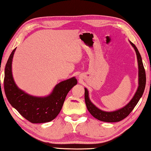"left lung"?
Masks as SVG:
<instances>
[{"label":"left lung","instance_id":"obj_1","mask_svg":"<svg viewBox=\"0 0 151 151\" xmlns=\"http://www.w3.org/2000/svg\"><path fill=\"white\" fill-rule=\"evenodd\" d=\"M132 46L134 48V49L137 54L138 66H139V87L137 90V92L135 93L134 96L131 100V101L127 104L126 106H124L122 109L114 111V112H104L99 110L98 108H96L91 102L90 101L88 96V91L85 88V104L87 108V110L91 113L93 117L98 119L99 120L106 122H120L124 118H126L128 116L131 112L133 110L135 106L137 105L139 99L142 96L144 92L145 88L146 85V74L145 70L143 66V62H142L141 56L140 55L139 50L137 47L133 42H130Z\"/></svg>","mask_w":151,"mask_h":151}]
</instances>
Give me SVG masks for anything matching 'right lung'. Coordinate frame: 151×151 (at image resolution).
<instances>
[{"label":"right lung","instance_id":"obj_1","mask_svg":"<svg viewBox=\"0 0 151 151\" xmlns=\"http://www.w3.org/2000/svg\"><path fill=\"white\" fill-rule=\"evenodd\" d=\"M15 50L14 49L10 55L4 71V88L8 102L31 123L52 121L60 112L67 94L77 84V79L72 78L60 82L47 97H35L27 95L18 89L12 78V61Z\"/></svg>","mask_w":151,"mask_h":151}]
</instances>
